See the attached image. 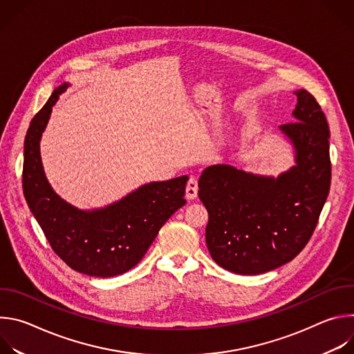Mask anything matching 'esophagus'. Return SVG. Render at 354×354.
Listing matches in <instances>:
<instances>
[{
    "instance_id": "esophagus-1",
    "label": "esophagus",
    "mask_w": 354,
    "mask_h": 354,
    "mask_svg": "<svg viewBox=\"0 0 354 354\" xmlns=\"http://www.w3.org/2000/svg\"><path fill=\"white\" fill-rule=\"evenodd\" d=\"M197 190H198V185H197V179L190 176L189 180H187V185H186V197L187 198H196L197 196Z\"/></svg>"
}]
</instances>
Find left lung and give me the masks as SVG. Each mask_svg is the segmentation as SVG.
<instances>
[{
    "label": "left lung",
    "mask_w": 354,
    "mask_h": 354,
    "mask_svg": "<svg viewBox=\"0 0 354 354\" xmlns=\"http://www.w3.org/2000/svg\"><path fill=\"white\" fill-rule=\"evenodd\" d=\"M295 122L280 130L295 148V165L279 178L213 165L198 179L209 212L206 243L216 263L236 274H261L306 248L330 187L329 127L317 99L295 92Z\"/></svg>",
    "instance_id": "left-lung-1"
}]
</instances>
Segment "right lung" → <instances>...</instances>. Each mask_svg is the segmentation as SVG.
<instances>
[{
  "instance_id": "1",
  "label": "right lung",
  "mask_w": 354,
  "mask_h": 354,
  "mask_svg": "<svg viewBox=\"0 0 354 354\" xmlns=\"http://www.w3.org/2000/svg\"><path fill=\"white\" fill-rule=\"evenodd\" d=\"M66 88L67 84L55 89L28 129L24 194L46 239L66 265L88 276L113 277L134 268L167 220L185 206L189 178L144 185L102 210L82 212L66 203L50 187L39 151L41 131Z\"/></svg>"
}]
</instances>
